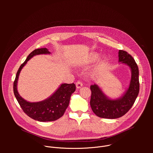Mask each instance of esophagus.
Wrapping results in <instances>:
<instances>
[{
    "label": "esophagus",
    "mask_w": 153,
    "mask_h": 153,
    "mask_svg": "<svg viewBox=\"0 0 153 153\" xmlns=\"http://www.w3.org/2000/svg\"><path fill=\"white\" fill-rule=\"evenodd\" d=\"M76 85L77 88H80L83 86V83L81 81H77L76 83Z\"/></svg>",
    "instance_id": "34e87169"
}]
</instances>
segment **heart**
Listing matches in <instances>:
<instances>
[{"label":"heart","mask_w":153,"mask_h":153,"mask_svg":"<svg viewBox=\"0 0 153 153\" xmlns=\"http://www.w3.org/2000/svg\"><path fill=\"white\" fill-rule=\"evenodd\" d=\"M99 57V54L96 52H93L90 54V55L88 57V62L92 63L96 61ZM108 63V59L106 57H102L98 62L97 64L96 65V66L94 69V72L96 73H99L101 71H102L105 67H106V65Z\"/></svg>","instance_id":"1"}]
</instances>
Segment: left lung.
<instances>
[{
  "label": "left lung",
  "instance_id": "obj_1",
  "mask_svg": "<svg viewBox=\"0 0 153 153\" xmlns=\"http://www.w3.org/2000/svg\"><path fill=\"white\" fill-rule=\"evenodd\" d=\"M119 62L127 65L131 71L128 90L117 99L108 98L97 85L90 86V105L94 113L99 117L117 119L125 115L133 105L139 92V68L133 57L126 51L119 50Z\"/></svg>",
  "mask_w": 153,
  "mask_h": 153
}]
</instances>
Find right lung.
<instances>
[{
	"mask_svg": "<svg viewBox=\"0 0 153 153\" xmlns=\"http://www.w3.org/2000/svg\"><path fill=\"white\" fill-rule=\"evenodd\" d=\"M43 54H50V52L45 48H39L34 50L28 56L17 72L13 85V91L18 103L27 116L37 121L50 122L56 120L63 115L69 105L71 96L76 90V85L74 83L62 84L49 98L38 102H27L19 95L17 88L21 70L33 56Z\"/></svg>",
	"mask_w": 153,
	"mask_h": 153,
	"instance_id": "add662e5",
	"label": "right lung"
}]
</instances>
